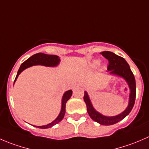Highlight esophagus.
Listing matches in <instances>:
<instances>
[{
  "label": "esophagus",
  "instance_id": "obj_1",
  "mask_svg": "<svg viewBox=\"0 0 149 149\" xmlns=\"http://www.w3.org/2000/svg\"><path fill=\"white\" fill-rule=\"evenodd\" d=\"M79 86H80V84H79V82H75V83H73V88H76V87H79Z\"/></svg>",
  "mask_w": 149,
  "mask_h": 149
}]
</instances>
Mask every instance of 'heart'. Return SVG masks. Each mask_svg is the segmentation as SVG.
Instances as JSON below:
<instances>
[{
	"mask_svg": "<svg viewBox=\"0 0 149 149\" xmlns=\"http://www.w3.org/2000/svg\"><path fill=\"white\" fill-rule=\"evenodd\" d=\"M100 65V61H99V60H95V61H93L92 64H91V65H92L93 67H97V66Z\"/></svg>",
	"mask_w": 149,
	"mask_h": 149,
	"instance_id": "b5f03b06",
	"label": "heart"
}]
</instances>
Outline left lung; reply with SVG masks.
<instances>
[{
	"instance_id": "obj_1",
	"label": "left lung",
	"mask_w": 149,
	"mask_h": 149,
	"mask_svg": "<svg viewBox=\"0 0 149 149\" xmlns=\"http://www.w3.org/2000/svg\"><path fill=\"white\" fill-rule=\"evenodd\" d=\"M101 54L109 61L107 72L110 75L123 78L127 84L130 89L128 105L123 112L115 116H105L96 110L93 107L87 91H84V100L86 104L87 112L90 118L100 125H111L124 119L133 109L136 100V80L133 72L130 70V66L124 58L109 51H104L101 52Z\"/></svg>"
}]
</instances>
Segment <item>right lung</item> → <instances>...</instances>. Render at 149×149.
Instances as JSON below:
<instances>
[{"mask_svg":"<svg viewBox=\"0 0 149 149\" xmlns=\"http://www.w3.org/2000/svg\"><path fill=\"white\" fill-rule=\"evenodd\" d=\"M60 62H61V59H60V58L58 55H47V54L41 53V52L35 54V55H32V56L30 57L29 58H28L26 61H24V62L21 65L19 70H18L16 79H15L14 83L15 81H16V79H17L19 75L20 74L23 70H24L25 69L27 68H29L33 65H38L47 66V67H56V66L59 65ZM72 93H73L72 90H68V91H65L63 94L62 97V102H61V112H60L59 115H58V116L57 117V118L55 120L51 122L49 124L45 125L34 126V127H37L42 129L49 128V127H52V126L58 124V123H60V122L63 119L64 115H65V104L67 102L68 100L71 97Z\"/></svg>","mask_w":149,"mask_h":149,"instance_id":"obj_1","label":"right lung"}]
</instances>
